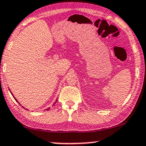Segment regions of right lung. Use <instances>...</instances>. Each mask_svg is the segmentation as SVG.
Masks as SVG:
<instances>
[{
    "label": "right lung",
    "mask_w": 146,
    "mask_h": 146,
    "mask_svg": "<svg viewBox=\"0 0 146 146\" xmlns=\"http://www.w3.org/2000/svg\"><path fill=\"white\" fill-rule=\"evenodd\" d=\"M15 100H16V99H15ZM56 101H57V100H56ZM55 103H56V102H55ZM50 110V109H49V108H48V109H47L46 110Z\"/></svg>",
    "instance_id": "obj_1"
}]
</instances>
